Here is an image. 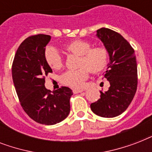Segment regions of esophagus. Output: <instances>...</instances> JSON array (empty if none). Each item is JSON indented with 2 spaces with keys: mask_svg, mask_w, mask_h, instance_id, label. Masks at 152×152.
<instances>
[{
  "mask_svg": "<svg viewBox=\"0 0 152 152\" xmlns=\"http://www.w3.org/2000/svg\"><path fill=\"white\" fill-rule=\"evenodd\" d=\"M72 91H73L74 94H77V93H80L83 91V90H80V89H73L72 90Z\"/></svg>",
  "mask_w": 152,
  "mask_h": 152,
  "instance_id": "34e87169",
  "label": "esophagus"
}]
</instances>
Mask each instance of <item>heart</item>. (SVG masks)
<instances>
[{
  "instance_id": "obj_1",
  "label": "heart",
  "mask_w": 152,
  "mask_h": 152,
  "mask_svg": "<svg viewBox=\"0 0 152 152\" xmlns=\"http://www.w3.org/2000/svg\"><path fill=\"white\" fill-rule=\"evenodd\" d=\"M65 50L80 56L78 70L68 71L61 76L62 82L72 88H81L88 77V70L92 73L103 71L109 61V53L106 49L101 46L91 48V44L84 40H73L65 44ZM46 63L52 69H60L62 65V57L59 51L53 46H48L45 51Z\"/></svg>"
}]
</instances>
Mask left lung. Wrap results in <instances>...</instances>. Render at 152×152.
<instances>
[{"mask_svg":"<svg viewBox=\"0 0 152 152\" xmlns=\"http://www.w3.org/2000/svg\"><path fill=\"white\" fill-rule=\"evenodd\" d=\"M96 37L108 51L109 63L103 76L110 87L105 92L100 91L101 98L91 104V109L98 116L114 118L126 110L137 91L135 51L120 34L109 28L97 30Z\"/></svg>","mask_w":152,"mask_h":152,"instance_id":"8db88e82","label":"left lung"}]
</instances>
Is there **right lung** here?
Segmentation results:
<instances>
[{"label":"right lung","instance_id":"1","mask_svg":"<svg viewBox=\"0 0 152 152\" xmlns=\"http://www.w3.org/2000/svg\"><path fill=\"white\" fill-rule=\"evenodd\" d=\"M51 37H28L19 46L13 61L12 80L21 106L30 118L40 124L52 125L68 117L73 93L62 87L50 93L45 88L44 76L52 72L45 59L46 46Z\"/></svg>","mask_w":152,"mask_h":152}]
</instances>
